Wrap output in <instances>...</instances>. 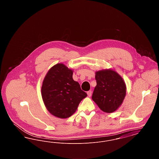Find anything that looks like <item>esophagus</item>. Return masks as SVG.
<instances>
[{
  "label": "esophagus",
  "mask_w": 159,
  "mask_h": 159,
  "mask_svg": "<svg viewBox=\"0 0 159 159\" xmlns=\"http://www.w3.org/2000/svg\"><path fill=\"white\" fill-rule=\"evenodd\" d=\"M87 94H88V97H91V95H92V91H89L87 92Z\"/></svg>",
  "instance_id": "esophagus-1"
}]
</instances>
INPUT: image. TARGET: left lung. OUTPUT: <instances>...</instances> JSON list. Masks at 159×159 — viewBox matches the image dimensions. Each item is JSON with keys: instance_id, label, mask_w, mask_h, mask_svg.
I'll return each instance as SVG.
<instances>
[{"instance_id": "1", "label": "left lung", "mask_w": 159, "mask_h": 159, "mask_svg": "<svg viewBox=\"0 0 159 159\" xmlns=\"http://www.w3.org/2000/svg\"><path fill=\"white\" fill-rule=\"evenodd\" d=\"M97 86L92 98L104 112L111 113L121 106L126 92L122 77L113 70H102L95 73Z\"/></svg>"}]
</instances>
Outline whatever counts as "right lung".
Here are the masks:
<instances>
[{
    "mask_svg": "<svg viewBox=\"0 0 159 159\" xmlns=\"http://www.w3.org/2000/svg\"><path fill=\"white\" fill-rule=\"evenodd\" d=\"M73 71L57 64L47 73L42 86V97L49 112L61 119L76 112L80 101L87 97L79 83L73 79Z\"/></svg>",
    "mask_w": 159,
    "mask_h": 159,
    "instance_id": "add662e5",
    "label": "right lung"
}]
</instances>
